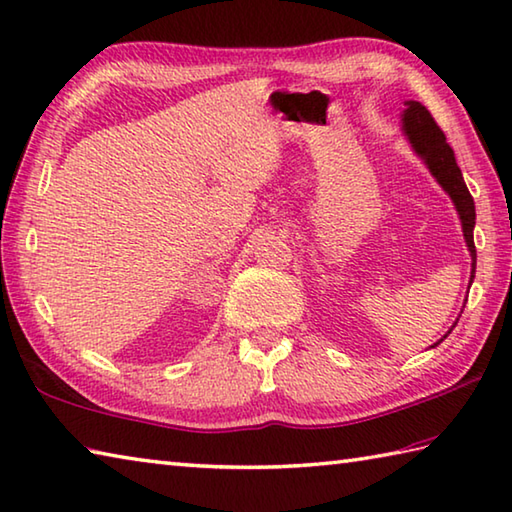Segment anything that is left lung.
I'll return each mask as SVG.
<instances>
[{
	"instance_id": "left-lung-1",
	"label": "left lung",
	"mask_w": 512,
	"mask_h": 512,
	"mask_svg": "<svg viewBox=\"0 0 512 512\" xmlns=\"http://www.w3.org/2000/svg\"><path fill=\"white\" fill-rule=\"evenodd\" d=\"M403 123H405V134L410 136L412 141V147L423 156L427 167H430V172L436 176V181L443 185V190L450 194L454 206L459 210L463 237H466V244L472 255V273H470V282H472L475 280V268H477V248H475V237H472V230H475V201H472V194L466 188V181H463L452 147L445 143L443 129L436 125V120L432 118L430 111H427V107L421 105V102L416 100L407 102ZM454 327H457V322H454ZM448 333H445L443 338H448ZM439 342H436V345H439Z\"/></svg>"
}]
</instances>
